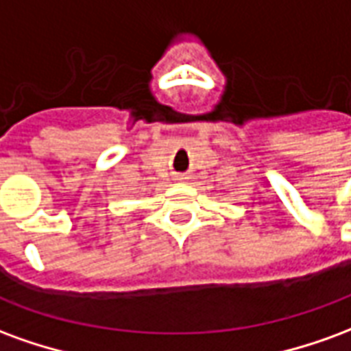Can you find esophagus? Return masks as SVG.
Returning <instances> with one entry per match:
<instances>
[{"label":"esophagus","instance_id":"esophagus-1","mask_svg":"<svg viewBox=\"0 0 351 351\" xmlns=\"http://www.w3.org/2000/svg\"><path fill=\"white\" fill-rule=\"evenodd\" d=\"M175 180H178V182H182V180H186V176H184V175H176Z\"/></svg>","mask_w":351,"mask_h":351}]
</instances>
